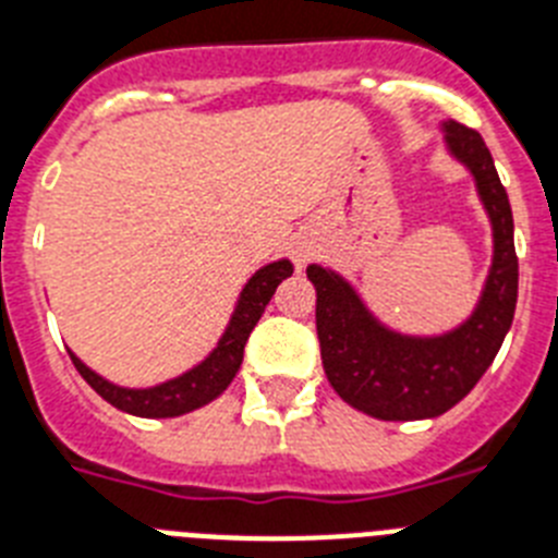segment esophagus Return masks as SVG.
Returning <instances> with one entry per match:
<instances>
[{
  "mask_svg": "<svg viewBox=\"0 0 558 558\" xmlns=\"http://www.w3.org/2000/svg\"><path fill=\"white\" fill-rule=\"evenodd\" d=\"M308 255H312V252H308V246L306 243H294L292 246V257H294V264L298 266H303L308 260Z\"/></svg>",
  "mask_w": 558,
  "mask_h": 558,
  "instance_id": "obj_1",
  "label": "esophagus"
}]
</instances>
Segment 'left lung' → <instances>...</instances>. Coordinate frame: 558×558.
I'll return each mask as SVG.
<instances>
[{"mask_svg": "<svg viewBox=\"0 0 558 558\" xmlns=\"http://www.w3.org/2000/svg\"><path fill=\"white\" fill-rule=\"evenodd\" d=\"M451 156L471 170L494 227V264L474 315L439 337L386 329L337 271L306 269L317 292V340L326 377L351 409L377 420H428L453 409L494 363L513 323L519 260L513 215L490 149L476 130L446 121Z\"/></svg>", "mask_w": 558, "mask_h": 558, "instance_id": "left-lung-1", "label": "left lung"}]
</instances>
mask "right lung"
<instances>
[{
	"instance_id": "right-lung-1",
	"label": "right lung",
	"mask_w": 558,
	"mask_h": 558,
	"mask_svg": "<svg viewBox=\"0 0 558 558\" xmlns=\"http://www.w3.org/2000/svg\"><path fill=\"white\" fill-rule=\"evenodd\" d=\"M292 271L294 269L289 260H275V264L257 269L246 280V287H243L241 298H238L235 312H232V320H229L227 331H223V337L213 349V354L186 374L175 377V380H167L153 388H121L107 383L105 377H98L96 372H90L73 351H70V360H73V366H76V372L82 374L84 380L90 383L93 391L105 397L119 411H128V414L135 416H153V420L156 416H181L186 411H195L213 402L218 395H223L229 383L235 380L243 360V345H246L252 329H255L260 315H264L266 303L271 301L275 289L280 287V280H287Z\"/></svg>"
}]
</instances>
